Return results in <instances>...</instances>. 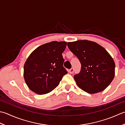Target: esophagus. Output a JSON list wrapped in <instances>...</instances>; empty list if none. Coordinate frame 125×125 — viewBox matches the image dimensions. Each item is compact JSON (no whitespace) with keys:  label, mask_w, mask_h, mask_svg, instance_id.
Here are the masks:
<instances>
[{"label":"esophagus","mask_w":125,"mask_h":125,"mask_svg":"<svg viewBox=\"0 0 125 125\" xmlns=\"http://www.w3.org/2000/svg\"><path fill=\"white\" fill-rule=\"evenodd\" d=\"M69 72H70L71 74H73V72H74V68H71V69H70V71H69Z\"/></svg>","instance_id":"1"}]
</instances>
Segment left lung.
Returning a JSON list of instances; mask_svg holds the SVG:
<instances>
[{"instance_id":"8db88e82","label":"left lung","mask_w":125,"mask_h":125,"mask_svg":"<svg viewBox=\"0 0 125 125\" xmlns=\"http://www.w3.org/2000/svg\"><path fill=\"white\" fill-rule=\"evenodd\" d=\"M67 46L81 65L80 72L74 76L79 87L91 94L107 87L114 77L115 63L105 48L87 40L69 42Z\"/></svg>"}]
</instances>
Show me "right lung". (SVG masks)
<instances>
[{"mask_svg": "<svg viewBox=\"0 0 125 125\" xmlns=\"http://www.w3.org/2000/svg\"><path fill=\"white\" fill-rule=\"evenodd\" d=\"M66 45L65 42H52L40 46L31 53L24 67L25 81L31 90L44 94L59 85L67 73L63 66L62 55Z\"/></svg>", "mask_w": 125, "mask_h": 125, "instance_id": "1", "label": "right lung"}]
</instances>
